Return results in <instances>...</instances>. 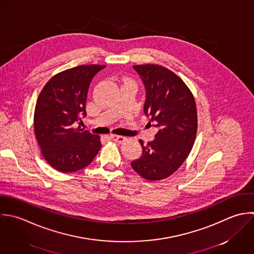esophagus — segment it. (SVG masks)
Here are the masks:
<instances>
[{
	"label": "esophagus",
	"mask_w": 254,
	"mask_h": 254,
	"mask_svg": "<svg viewBox=\"0 0 254 254\" xmlns=\"http://www.w3.org/2000/svg\"><path fill=\"white\" fill-rule=\"evenodd\" d=\"M111 138H112L113 140H115V141L119 142V143H123V142H125V141L127 140V138H126L125 136H122V135H116V134H112V135H111Z\"/></svg>",
	"instance_id": "esophagus-1"
}]
</instances>
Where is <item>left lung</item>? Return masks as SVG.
I'll use <instances>...</instances> for the list:
<instances>
[{
	"mask_svg": "<svg viewBox=\"0 0 254 254\" xmlns=\"http://www.w3.org/2000/svg\"><path fill=\"white\" fill-rule=\"evenodd\" d=\"M146 97L143 112L158 127L155 138L143 144L140 158L130 165L142 178L157 181L173 174L194 144L198 118L193 94L175 73L154 64L134 65Z\"/></svg>",
	"mask_w": 254,
	"mask_h": 254,
	"instance_id": "1",
	"label": "left lung"
}]
</instances>
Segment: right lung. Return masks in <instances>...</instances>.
Instances as JSON below:
<instances>
[{
  "label": "right lung",
  "instance_id": "right-lung-1",
  "mask_svg": "<svg viewBox=\"0 0 254 254\" xmlns=\"http://www.w3.org/2000/svg\"><path fill=\"white\" fill-rule=\"evenodd\" d=\"M105 65H80L54 75L40 92L34 132L44 159L56 170L75 172L88 166L102 143L100 136L76 125L86 116L90 83Z\"/></svg>",
  "mask_w": 254,
  "mask_h": 254
}]
</instances>
